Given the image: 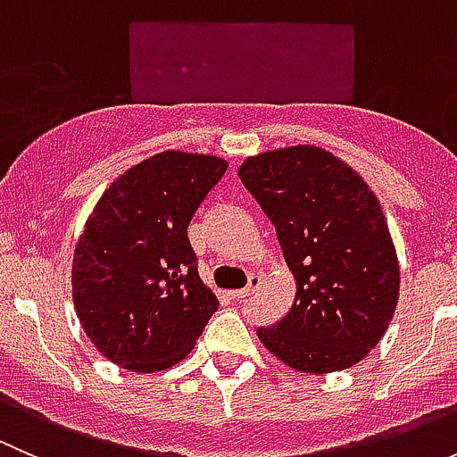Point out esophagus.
<instances>
[{
	"mask_svg": "<svg viewBox=\"0 0 457 457\" xmlns=\"http://www.w3.org/2000/svg\"><path fill=\"white\" fill-rule=\"evenodd\" d=\"M258 285H261V276L258 274H252L250 276V285H247L245 289H234V292H229V296L234 298V301H241V298L250 296V294H254L258 289Z\"/></svg>",
	"mask_w": 457,
	"mask_h": 457,
	"instance_id": "esophagus-1",
	"label": "esophagus"
}]
</instances>
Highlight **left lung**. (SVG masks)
<instances>
[{
	"label": "left lung",
	"mask_w": 457,
	"mask_h": 457,
	"mask_svg": "<svg viewBox=\"0 0 457 457\" xmlns=\"http://www.w3.org/2000/svg\"><path fill=\"white\" fill-rule=\"evenodd\" d=\"M243 186L274 223L296 280L292 307L256 331L296 371L331 373L380 343L400 294V267L382 207L361 174L318 145L250 156Z\"/></svg>",
	"instance_id": "obj_1"
}]
</instances>
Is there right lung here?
Here are the masks:
<instances>
[{
  "label": "right lung",
  "instance_id": "obj_1",
  "mask_svg": "<svg viewBox=\"0 0 457 457\" xmlns=\"http://www.w3.org/2000/svg\"><path fill=\"white\" fill-rule=\"evenodd\" d=\"M225 170L220 156L161 152L123 172L87 216L72 258V301L86 336L114 365L170 370L219 310L187 225Z\"/></svg>",
  "mask_w": 457,
  "mask_h": 457
}]
</instances>
